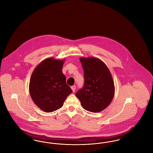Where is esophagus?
Listing matches in <instances>:
<instances>
[{"mask_svg":"<svg viewBox=\"0 0 153 153\" xmlns=\"http://www.w3.org/2000/svg\"><path fill=\"white\" fill-rule=\"evenodd\" d=\"M71 89H72V91H73V93L75 92V89H76V86L75 85H73V86H72L71 87Z\"/></svg>","mask_w":153,"mask_h":153,"instance_id":"obj_1","label":"esophagus"}]
</instances>
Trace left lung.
I'll return each instance as SVG.
<instances>
[{
    "label": "left lung",
    "mask_w": 153,
    "mask_h": 153,
    "mask_svg": "<svg viewBox=\"0 0 153 153\" xmlns=\"http://www.w3.org/2000/svg\"><path fill=\"white\" fill-rule=\"evenodd\" d=\"M85 82L76 96L84 109L99 112L105 109L115 94V85L109 69L101 59L96 57H81Z\"/></svg>",
    "instance_id": "obj_1"
}]
</instances>
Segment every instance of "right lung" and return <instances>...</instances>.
I'll return each mask as SVG.
<instances>
[{"label":"right lung","mask_w":153,"mask_h":153,"mask_svg":"<svg viewBox=\"0 0 153 153\" xmlns=\"http://www.w3.org/2000/svg\"><path fill=\"white\" fill-rule=\"evenodd\" d=\"M64 59H45L33 72L29 92L33 101L40 109L51 112L61 108L71 88L66 84L62 69Z\"/></svg>","instance_id":"right-lung-1"}]
</instances>
